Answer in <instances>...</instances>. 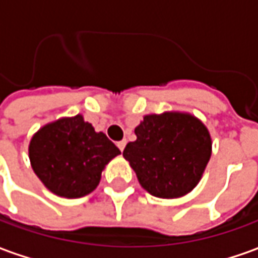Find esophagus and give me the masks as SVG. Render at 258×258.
Masks as SVG:
<instances>
[{
	"label": "esophagus",
	"mask_w": 258,
	"mask_h": 258,
	"mask_svg": "<svg viewBox=\"0 0 258 258\" xmlns=\"http://www.w3.org/2000/svg\"><path fill=\"white\" fill-rule=\"evenodd\" d=\"M125 144H127V141H125V140L118 141V142H117V148H118V149H120V151L123 152L124 148H125Z\"/></svg>",
	"instance_id": "obj_1"
}]
</instances>
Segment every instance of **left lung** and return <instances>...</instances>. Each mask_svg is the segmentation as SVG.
I'll return each mask as SVG.
<instances>
[{
    "instance_id": "obj_1",
    "label": "left lung",
    "mask_w": 258,
    "mask_h": 258,
    "mask_svg": "<svg viewBox=\"0 0 258 258\" xmlns=\"http://www.w3.org/2000/svg\"><path fill=\"white\" fill-rule=\"evenodd\" d=\"M135 135L123 156L144 189L174 199L199 184L211 156L210 133L199 118L179 112L148 114Z\"/></svg>"
}]
</instances>
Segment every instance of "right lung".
Masks as SVG:
<instances>
[{
    "label": "right lung",
    "mask_w": 258,
    "mask_h": 258,
    "mask_svg": "<svg viewBox=\"0 0 258 258\" xmlns=\"http://www.w3.org/2000/svg\"><path fill=\"white\" fill-rule=\"evenodd\" d=\"M117 155V146L81 114L44 125L29 145L37 177L52 194L68 199L91 194L101 181L102 170Z\"/></svg>",
    "instance_id": "right-lung-1"
}]
</instances>
